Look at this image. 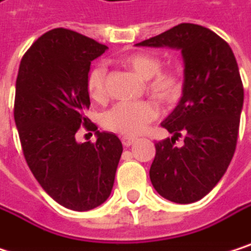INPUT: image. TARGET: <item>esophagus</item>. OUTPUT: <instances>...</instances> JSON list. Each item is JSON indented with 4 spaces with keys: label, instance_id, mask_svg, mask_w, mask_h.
<instances>
[{
    "label": "esophagus",
    "instance_id": "obj_1",
    "mask_svg": "<svg viewBox=\"0 0 251 251\" xmlns=\"http://www.w3.org/2000/svg\"><path fill=\"white\" fill-rule=\"evenodd\" d=\"M134 143H135V138H131V137H122V144H123L125 147H131Z\"/></svg>",
    "mask_w": 251,
    "mask_h": 251
}]
</instances>
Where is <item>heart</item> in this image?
Masks as SVG:
<instances>
[{"mask_svg": "<svg viewBox=\"0 0 251 251\" xmlns=\"http://www.w3.org/2000/svg\"><path fill=\"white\" fill-rule=\"evenodd\" d=\"M123 64L134 70L143 80H149L147 89L162 102H172L181 94V80L172 72H160V60L154 55L137 52L123 58ZM105 67L95 66L86 77V91L94 101L105 98ZM157 116V107L151 101L117 102L107 110L102 117V126L108 131L134 137L141 134L147 125Z\"/></svg>", "mask_w": 251, "mask_h": 251, "instance_id": "heart-1", "label": "heart"}]
</instances>
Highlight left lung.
Wrapping results in <instances>:
<instances>
[{
	"mask_svg": "<svg viewBox=\"0 0 251 251\" xmlns=\"http://www.w3.org/2000/svg\"><path fill=\"white\" fill-rule=\"evenodd\" d=\"M137 47L181 51L182 97L162 122L172 137L156 144L150 179L166 200L199 201L221 181L235 151L244 101L237 60L221 36L193 23H181ZM181 135L184 144L176 148Z\"/></svg>",
	"mask_w": 251,
	"mask_h": 251,
	"instance_id": "left-lung-1",
	"label": "left lung"
}]
</instances>
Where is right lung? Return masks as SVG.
Returning <instances> with one entry per match:
<instances>
[{"instance_id": "add662e5", "label": "right lung", "mask_w": 251, "mask_h": 251, "mask_svg": "<svg viewBox=\"0 0 251 251\" xmlns=\"http://www.w3.org/2000/svg\"><path fill=\"white\" fill-rule=\"evenodd\" d=\"M105 45L69 29L44 33L23 55L16 80L14 122L23 154L44 191L58 204L86 212L111 194L123 151L113 132L97 131V141L77 143L89 108L86 77L91 61Z\"/></svg>"}]
</instances>
